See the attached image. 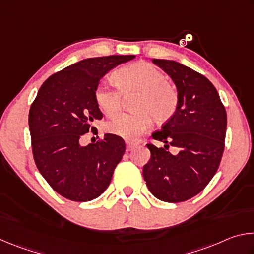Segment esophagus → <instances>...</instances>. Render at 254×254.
Masks as SVG:
<instances>
[{"label": "esophagus", "instance_id": "esophagus-1", "mask_svg": "<svg viewBox=\"0 0 254 254\" xmlns=\"http://www.w3.org/2000/svg\"><path fill=\"white\" fill-rule=\"evenodd\" d=\"M136 143H133V142H130V141H127V151H132L133 149L136 148Z\"/></svg>", "mask_w": 254, "mask_h": 254}]
</instances>
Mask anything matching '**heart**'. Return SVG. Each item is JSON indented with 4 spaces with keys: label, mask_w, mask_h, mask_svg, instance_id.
<instances>
[{
    "label": "heart",
    "mask_w": 254,
    "mask_h": 254,
    "mask_svg": "<svg viewBox=\"0 0 254 254\" xmlns=\"http://www.w3.org/2000/svg\"><path fill=\"white\" fill-rule=\"evenodd\" d=\"M117 89L104 85L95 89L97 106L107 117H113L121 109L123 97L137 94L133 104L136 113H122L106 123L111 134L134 141L151 127L152 119L165 123L174 117L178 107V94L173 85L166 81L163 72L147 62H137L119 68L112 74Z\"/></svg>",
    "instance_id": "b5f03b06"
}]
</instances>
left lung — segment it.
<instances>
[{
  "instance_id": "8db88e82",
  "label": "left lung",
  "mask_w": 254,
  "mask_h": 254,
  "mask_svg": "<svg viewBox=\"0 0 254 254\" xmlns=\"http://www.w3.org/2000/svg\"><path fill=\"white\" fill-rule=\"evenodd\" d=\"M152 63L173 79L178 107L152 134L165 148L147 144L151 158L143 167V178L158 199L180 203L199 194L216 174L224 151L226 111L205 76L174 60ZM169 145L178 149L177 154L166 151Z\"/></svg>"
}]
</instances>
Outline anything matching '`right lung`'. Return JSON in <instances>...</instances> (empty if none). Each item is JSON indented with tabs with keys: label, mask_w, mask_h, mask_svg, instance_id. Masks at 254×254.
<instances>
[{
	"label": "right lung",
	"mask_w": 254,
	"mask_h": 254,
	"mask_svg": "<svg viewBox=\"0 0 254 254\" xmlns=\"http://www.w3.org/2000/svg\"><path fill=\"white\" fill-rule=\"evenodd\" d=\"M133 58L115 55L80 60L50 76L30 107L34 162L54 190L67 199L97 198L121 161L126 151L122 137L106 133L101 142L87 145H81L80 139L103 118L95 101L100 80Z\"/></svg>",
	"instance_id": "obj_1"
}]
</instances>
